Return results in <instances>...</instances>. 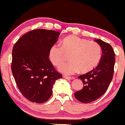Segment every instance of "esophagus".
I'll list each match as a JSON object with an SVG mask.
<instances>
[{"label":"esophagus","instance_id":"34e87169","mask_svg":"<svg viewBox=\"0 0 125 125\" xmlns=\"http://www.w3.org/2000/svg\"><path fill=\"white\" fill-rule=\"evenodd\" d=\"M64 78H65L67 80H73L74 79V77H68L66 76V75H64Z\"/></svg>","mask_w":125,"mask_h":125}]
</instances>
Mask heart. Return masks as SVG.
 Here are the masks:
<instances>
[{
    "instance_id": "obj_1",
    "label": "heart",
    "mask_w": 125,
    "mask_h": 125,
    "mask_svg": "<svg viewBox=\"0 0 125 125\" xmlns=\"http://www.w3.org/2000/svg\"><path fill=\"white\" fill-rule=\"evenodd\" d=\"M70 55V61L59 68L62 73L70 75L87 73L95 68L102 57V48L98 43L88 41L75 35L68 36L62 41L61 45L54 44L49 52V58L54 66L58 67Z\"/></svg>"
}]
</instances>
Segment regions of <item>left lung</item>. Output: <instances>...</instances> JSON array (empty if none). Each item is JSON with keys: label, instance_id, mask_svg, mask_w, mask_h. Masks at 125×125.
<instances>
[{"label": "left lung", "instance_id": "1", "mask_svg": "<svg viewBox=\"0 0 125 125\" xmlns=\"http://www.w3.org/2000/svg\"><path fill=\"white\" fill-rule=\"evenodd\" d=\"M102 50L99 65L92 71L80 75L83 83L81 90L74 93L77 100L89 103L100 98L106 93L113 78L115 62V54L110 44L101 40H95Z\"/></svg>", "mask_w": 125, "mask_h": 125}]
</instances>
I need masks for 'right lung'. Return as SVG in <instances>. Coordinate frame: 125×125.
I'll return each mask as SVG.
<instances>
[{
    "label": "right lung",
    "instance_id": "add662e5",
    "mask_svg": "<svg viewBox=\"0 0 125 125\" xmlns=\"http://www.w3.org/2000/svg\"><path fill=\"white\" fill-rule=\"evenodd\" d=\"M60 34L54 31L35 29L23 35L13 47L12 74L22 95L33 103L48 100L55 81L62 77L49 59L50 48Z\"/></svg>",
    "mask_w": 125,
    "mask_h": 125
}]
</instances>
